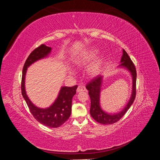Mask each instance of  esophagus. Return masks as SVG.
<instances>
[{
    "label": "esophagus",
    "instance_id": "esophagus-1",
    "mask_svg": "<svg viewBox=\"0 0 160 160\" xmlns=\"http://www.w3.org/2000/svg\"><path fill=\"white\" fill-rule=\"evenodd\" d=\"M85 89H86L84 86L79 85V86H78V88H77V93H79V92H81V91H85Z\"/></svg>",
    "mask_w": 160,
    "mask_h": 160
}]
</instances>
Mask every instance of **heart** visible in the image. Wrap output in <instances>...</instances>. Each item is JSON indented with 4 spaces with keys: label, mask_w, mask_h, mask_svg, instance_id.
<instances>
[{
    "label": "heart",
    "mask_w": 160,
    "mask_h": 160,
    "mask_svg": "<svg viewBox=\"0 0 160 160\" xmlns=\"http://www.w3.org/2000/svg\"><path fill=\"white\" fill-rule=\"evenodd\" d=\"M97 51H93L83 54L77 58L75 61V63L78 67H83L88 65L92 60L93 59ZM101 65H102V61L98 59L93 61L87 69V73L91 77H95L98 75L101 69Z\"/></svg>",
    "instance_id": "heart-1"
}]
</instances>
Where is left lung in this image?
Here are the masks:
<instances>
[{"label": "left lung", "mask_w": 160, "mask_h": 160, "mask_svg": "<svg viewBox=\"0 0 160 160\" xmlns=\"http://www.w3.org/2000/svg\"><path fill=\"white\" fill-rule=\"evenodd\" d=\"M121 64L119 67H123L129 71L132 77V90L130 99L125 108L119 113L114 114L108 113L103 111L100 105V94L101 86L103 83V76L99 75L95 77L86 85V88L89 91V95L91 99L90 114L96 122L103 125L113 124L122 118L127 112L133 103L136 95V78L137 72L135 65L131 60L128 54L123 49V55L121 59Z\"/></svg>", "instance_id": "left-lung-1"}]
</instances>
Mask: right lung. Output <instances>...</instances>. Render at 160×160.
Listing matches in <instances>:
<instances>
[{
	"label": "right lung",
	"mask_w": 160,
	"mask_h": 160,
	"mask_svg": "<svg viewBox=\"0 0 160 160\" xmlns=\"http://www.w3.org/2000/svg\"><path fill=\"white\" fill-rule=\"evenodd\" d=\"M51 47L42 44L31 52L23 67L21 92L31 113L37 122L47 127L57 128L63 124L70 117L72 99L76 93L77 85L61 87L54 103L47 108H40L34 105L28 98L25 90V75L27 68L35 62L47 57L51 53Z\"/></svg>",
	"instance_id": "add662e5"
}]
</instances>
